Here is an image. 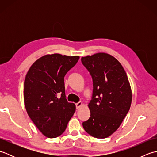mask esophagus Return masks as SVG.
Wrapping results in <instances>:
<instances>
[{
    "mask_svg": "<svg viewBox=\"0 0 157 157\" xmlns=\"http://www.w3.org/2000/svg\"><path fill=\"white\" fill-rule=\"evenodd\" d=\"M82 102H79L78 103H76L75 104V106H76V109H79L82 106Z\"/></svg>",
    "mask_w": 157,
    "mask_h": 157,
    "instance_id": "esophagus-1",
    "label": "esophagus"
}]
</instances>
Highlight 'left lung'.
Listing matches in <instances>:
<instances>
[{
	"label": "left lung",
	"instance_id": "8db88e82",
	"mask_svg": "<svg viewBox=\"0 0 157 157\" xmlns=\"http://www.w3.org/2000/svg\"><path fill=\"white\" fill-rule=\"evenodd\" d=\"M81 61L93 82L90 117L83 122V128L92 137L107 138L119 128L131 106L128 76L121 63L106 53L86 56Z\"/></svg>",
	"mask_w": 157,
	"mask_h": 157
}]
</instances>
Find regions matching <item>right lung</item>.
<instances>
[{
  "instance_id": "1",
  "label": "right lung",
  "mask_w": 157,
  "mask_h": 157,
  "mask_svg": "<svg viewBox=\"0 0 157 157\" xmlns=\"http://www.w3.org/2000/svg\"><path fill=\"white\" fill-rule=\"evenodd\" d=\"M79 56L47 55L35 61L25 76L24 104L32 121L49 138L61 136L75 111L65 92L64 77Z\"/></svg>"
}]
</instances>
